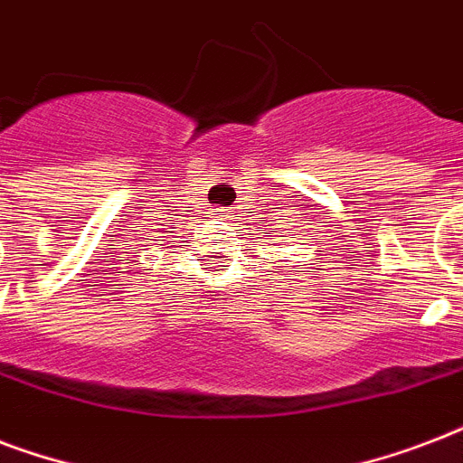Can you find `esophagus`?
Segmentation results:
<instances>
[{
	"label": "esophagus",
	"instance_id": "34e87169",
	"mask_svg": "<svg viewBox=\"0 0 463 463\" xmlns=\"http://www.w3.org/2000/svg\"><path fill=\"white\" fill-rule=\"evenodd\" d=\"M211 216L216 218V221H221V218H225L228 213H225V209H213V213H211Z\"/></svg>",
	"mask_w": 463,
	"mask_h": 463
}]
</instances>
